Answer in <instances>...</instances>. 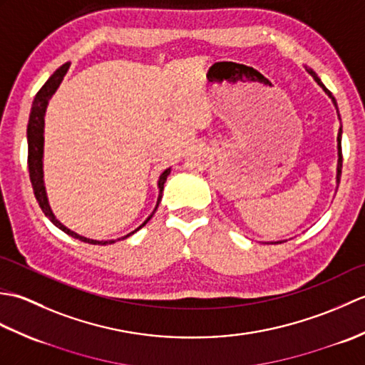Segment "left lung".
<instances>
[{"mask_svg": "<svg viewBox=\"0 0 365 365\" xmlns=\"http://www.w3.org/2000/svg\"><path fill=\"white\" fill-rule=\"evenodd\" d=\"M306 67V71L312 75V78L317 81V84H319V86L324 91V94H327L329 98H331V102H332V105H334V108H336V111H337V118H339V120H340V114H339V108H337V102H336V98L332 97V94L331 92L327 89V86H324V84L322 83V80L319 78V75H317L312 68H309L307 66H304ZM337 157H339V160H337V173H336V188H339V183H340V174H342V125H340V128H339V133H337ZM284 242H287V240H279V242H267V243H271V245H277V243H284Z\"/></svg>", "mask_w": 365, "mask_h": 365, "instance_id": "obj_1", "label": "left lung"}]
</instances>
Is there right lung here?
I'll return each mask as SVG.
<instances>
[{
    "instance_id": "1",
    "label": "right lung",
    "mask_w": 365,
    "mask_h": 365,
    "mask_svg": "<svg viewBox=\"0 0 365 365\" xmlns=\"http://www.w3.org/2000/svg\"><path fill=\"white\" fill-rule=\"evenodd\" d=\"M68 67H71V63H66L61 66L56 72H53V75L50 76L43 86L41 88V91L37 92L36 97H34V102L33 106H31V113H29V122H28V130H26V138H28V169H29V178H31V185H33V190H34V196L37 199L38 205H41L42 212L45 213L46 218H48L54 226L58 229H61L63 232H66L67 235H71L76 240H80V242L84 243H89V245H100V246H105V245H113L115 242H119V240H125L128 237H131L136 232L144 227L147 222L150 221V218L153 216V213L157 212V208L161 202V196H163V190H165V183H166V178L170 174V169L173 168H168L163 170L158 177V199H157V204H155L153 212L147 216L145 221L141 224V226L136 227L135 230H131L130 234L123 235L120 238H115V240H94V238H88V237H83L80 234H76V232L71 230L68 227H66L63 222H61L56 216H54L50 202H48V196H46V188H45V180H43V143H45V138H43V131H45V114H46V106H48L51 97L54 96V92L58 91L59 84L63 83L64 76L68 71Z\"/></svg>"
}]
</instances>
